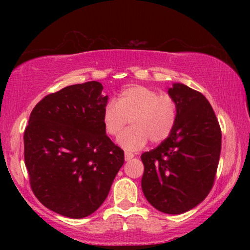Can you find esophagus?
Here are the masks:
<instances>
[{
	"instance_id": "obj_1",
	"label": "esophagus",
	"mask_w": 250,
	"mask_h": 250,
	"mask_svg": "<svg viewBox=\"0 0 250 250\" xmlns=\"http://www.w3.org/2000/svg\"><path fill=\"white\" fill-rule=\"evenodd\" d=\"M132 158H134V154L133 153H131V152H125V161H130L131 159Z\"/></svg>"
}]
</instances>
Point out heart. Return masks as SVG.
<instances>
[{
    "label": "heart",
    "instance_id": "obj_1",
    "mask_svg": "<svg viewBox=\"0 0 250 250\" xmlns=\"http://www.w3.org/2000/svg\"><path fill=\"white\" fill-rule=\"evenodd\" d=\"M179 105L171 95L145 86H131L120 92L117 103L108 101L104 107L103 124L109 135L116 137L131 119V128L125 130L118 143L135 151L147 141L160 143L168 138L176 125Z\"/></svg>",
    "mask_w": 250,
    "mask_h": 250
}]
</instances>
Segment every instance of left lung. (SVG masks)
Listing matches in <instances>:
<instances>
[{
	"label": "left lung",
	"mask_w": 250,
	"mask_h": 250,
	"mask_svg": "<svg viewBox=\"0 0 250 250\" xmlns=\"http://www.w3.org/2000/svg\"><path fill=\"white\" fill-rule=\"evenodd\" d=\"M179 105L176 125L159 146L141 155L142 191L166 214L194 208L213 188L222 149V131L204 95L183 83L167 90Z\"/></svg>",
	"instance_id": "1"
}]
</instances>
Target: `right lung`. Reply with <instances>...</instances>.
I'll return each instance as SVG.
<instances>
[{
    "mask_svg": "<svg viewBox=\"0 0 250 250\" xmlns=\"http://www.w3.org/2000/svg\"><path fill=\"white\" fill-rule=\"evenodd\" d=\"M98 82L44 97L24 131V159L34 195L55 213L83 218L107 198L125 153L105 134L108 96Z\"/></svg>",
    "mask_w": 250,
    "mask_h": 250,
    "instance_id": "1",
    "label": "right lung"
}]
</instances>
